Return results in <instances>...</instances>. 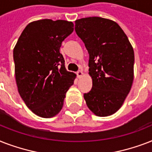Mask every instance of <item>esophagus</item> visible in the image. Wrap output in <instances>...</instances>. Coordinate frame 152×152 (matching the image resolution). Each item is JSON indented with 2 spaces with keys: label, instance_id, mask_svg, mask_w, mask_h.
<instances>
[{
  "label": "esophagus",
  "instance_id": "34e87169",
  "mask_svg": "<svg viewBox=\"0 0 152 152\" xmlns=\"http://www.w3.org/2000/svg\"><path fill=\"white\" fill-rule=\"evenodd\" d=\"M76 75L78 76V78H80L81 76H83V72L81 71V70H79V71L76 72Z\"/></svg>",
  "mask_w": 152,
  "mask_h": 152
}]
</instances>
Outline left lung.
Listing matches in <instances>:
<instances>
[{"label": "left lung", "mask_w": 152, "mask_h": 152, "mask_svg": "<svg viewBox=\"0 0 152 152\" xmlns=\"http://www.w3.org/2000/svg\"><path fill=\"white\" fill-rule=\"evenodd\" d=\"M75 31L89 53L92 88L83 97L95 115L106 117L122 106L133 81L134 51L117 23L88 17L75 21Z\"/></svg>", "instance_id": "8db88e82"}]
</instances>
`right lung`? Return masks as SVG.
I'll list each match as a JSON object with an SVG mask.
<instances>
[{
  "label": "right lung",
  "instance_id": "1",
  "mask_svg": "<svg viewBox=\"0 0 152 152\" xmlns=\"http://www.w3.org/2000/svg\"><path fill=\"white\" fill-rule=\"evenodd\" d=\"M73 31L66 20H41L27 25L13 50L18 91L36 115L52 118L61 110L76 74L68 72L60 48Z\"/></svg>",
  "mask_w": 152,
  "mask_h": 152
}]
</instances>
